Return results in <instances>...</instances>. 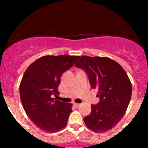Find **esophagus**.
Returning <instances> with one entry per match:
<instances>
[{"label":"esophagus","instance_id":"1","mask_svg":"<svg viewBox=\"0 0 148 148\" xmlns=\"http://www.w3.org/2000/svg\"><path fill=\"white\" fill-rule=\"evenodd\" d=\"M74 106L76 107V108H78L80 106V103H74Z\"/></svg>","mask_w":148,"mask_h":148}]
</instances>
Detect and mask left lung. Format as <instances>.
<instances>
[{
    "label": "left lung",
    "instance_id": "left-lung-1",
    "mask_svg": "<svg viewBox=\"0 0 148 148\" xmlns=\"http://www.w3.org/2000/svg\"><path fill=\"white\" fill-rule=\"evenodd\" d=\"M75 66L86 71L100 99L98 104L91 106L90 114L84 118L85 124L97 133L110 130L123 118L132 97V83L126 72L107 57L83 56Z\"/></svg>",
    "mask_w": 148,
    "mask_h": 148
}]
</instances>
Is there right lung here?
Wrapping results in <instances>:
<instances>
[{"label": "right lung", "instance_id": "right-lung-1", "mask_svg": "<svg viewBox=\"0 0 148 148\" xmlns=\"http://www.w3.org/2000/svg\"><path fill=\"white\" fill-rule=\"evenodd\" d=\"M79 56H45L30 64L19 86L23 109L40 130L54 133L65 127L72 103L51 97L59 95L61 76L72 67Z\"/></svg>", "mask_w": 148, "mask_h": 148}]
</instances>
